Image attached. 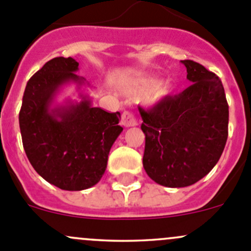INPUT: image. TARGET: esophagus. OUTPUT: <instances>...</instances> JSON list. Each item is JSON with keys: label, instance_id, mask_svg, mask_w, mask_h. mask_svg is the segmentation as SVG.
Segmentation results:
<instances>
[{"label": "esophagus", "instance_id": "obj_1", "mask_svg": "<svg viewBox=\"0 0 251 251\" xmlns=\"http://www.w3.org/2000/svg\"><path fill=\"white\" fill-rule=\"evenodd\" d=\"M121 124H123L125 127H132L138 124L137 118L135 116V114L130 113V111H124L123 115H121Z\"/></svg>", "mask_w": 251, "mask_h": 251}]
</instances>
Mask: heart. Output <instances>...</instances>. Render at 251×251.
<instances>
[{"label": "heart", "instance_id": "obj_1", "mask_svg": "<svg viewBox=\"0 0 251 251\" xmlns=\"http://www.w3.org/2000/svg\"><path fill=\"white\" fill-rule=\"evenodd\" d=\"M159 88V95L166 96L171 92L170 83H161V78L158 76H147L142 77L137 81L135 90L138 93H151Z\"/></svg>", "mask_w": 251, "mask_h": 251}]
</instances>
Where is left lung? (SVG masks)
<instances>
[{"label": "left lung", "mask_w": 251, "mask_h": 251, "mask_svg": "<svg viewBox=\"0 0 251 251\" xmlns=\"http://www.w3.org/2000/svg\"><path fill=\"white\" fill-rule=\"evenodd\" d=\"M192 82L151 109L138 108L146 135L143 168L161 186L179 188L206 176L228 136V104L221 80L193 60H182Z\"/></svg>", "instance_id": "1"}]
</instances>
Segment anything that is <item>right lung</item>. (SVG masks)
I'll use <instances>...</instances> for the list:
<instances>
[{"mask_svg": "<svg viewBox=\"0 0 251 251\" xmlns=\"http://www.w3.org/2000/svg\"><path fill=\"white\" fill-rule=\"evenodd\" d=\"M74 58L47 62L26 83L19 113L23 146L37 174L64 191H83L100 181L111 146L123 132L120 113L93 107ZM74 85L78 100L57 97Z\"/></svg>", "mask_w": 251, "mask_h": 251, "instance_id": "1", "label": "right lung"}]
</instances>
